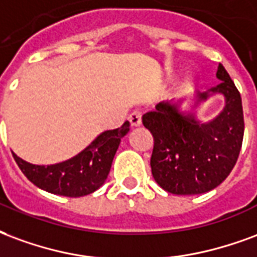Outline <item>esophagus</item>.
<instances>
[{"label":"esophagus","instance_id":"34e87169","mask_svg":"<svg viewBox=\"0 0 257 257\" xmlns=\"http://www.w3.org/2000/svg\"><path fill=\"white\" fill-rule=\"evenodd\" d=\"M142 120V112L141 110H134L131 112L128 116V121L131 123V126H140Z\"/></svg>","mask_w":257,"mask_h":257}]
</instances>
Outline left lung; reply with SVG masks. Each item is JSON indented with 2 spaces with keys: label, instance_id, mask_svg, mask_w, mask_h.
Returning <instances> with one entry per match:
<instances>
[{
  "label": "left lung",
  "instance_id": "obj_1",
  "mask_svg": "<svg viewBox=\"0 0 257 257\" xmlns=\"http://www.w3.org/2000/svg\"><path fill=\"white\" fill-rule=\"evenodd\" d=\"M222 82L211 89L226 98L223 112L209 123H198L192 113L179 112L177 105L157 104L142 116L153 136L152 175L172 194L209 192L228 177L237 163L244 138V112L238 89L222 64L216 71ZM208 93L198 94L205 100Z\"/></svg>",
  "mask_w": 257,
  "mask_h": 257
}]
</instances>
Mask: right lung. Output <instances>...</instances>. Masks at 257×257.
Here are the masks:
<instances>
[{
  "label": "right lung",
  "mask_w": 257,
  "mask_h": 257,
  "mask_svg": "<svg viewBox=\"0 0 257 257\" xmlns=\"http://www.w3.org/2000/svg\"><path fill=\"white\" fill-rule=\"evenodd\" d=\"M128 130L130 123L124 121L119 128L104 131L79 155L53 166L30 164L15 153L13 157L27 179L39 189L59 196L82 197L105 182L121 137Z\"/></svg>",
  "instance_id": "obj_1"
}]
</instances>
